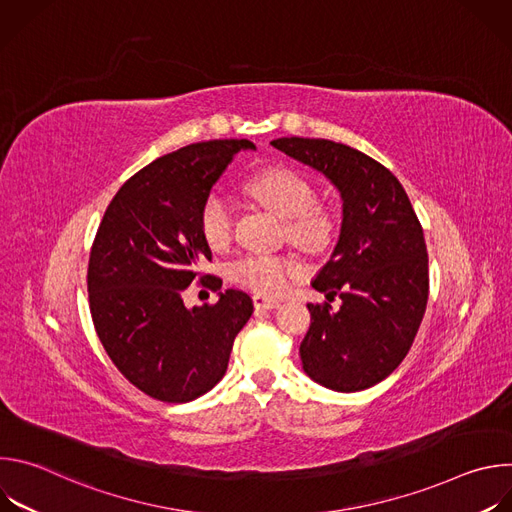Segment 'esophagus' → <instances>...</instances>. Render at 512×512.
<instances>
[{"mask_svg":"<svg viewBox=\"0 0 512 512\" xmlns=\"http://www.w3.org/2000/svg\"><path fill=\"white\" fill-rule=\"evenodd\" d=\"M253 304H255V308H259V310H275V308L281 306L279 300L269 298V296H261V294H255V296H253Z\"/></svg>","mask_w":512,"mask_h":512,"instance_id":"1","label":"esophagus"}]
</instances>
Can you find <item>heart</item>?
Here are the masks:
<instances>
[{
	"mask_svg": "<svg viewBox=\"0 0 512 512\" xmlns=\"http://www.w3.org/2000/svg\"><path fill=\"white\" fill-rule=\"evenodd\" d=\"M247 190L285 221V233L308 251H322L332 243L334 216L314 202L312 184L296 170L269 166L249 176ZM198 229L210 249H223L233 231V208L221 192H210L198 212ZM233 279L257 291L275 296L300 273V265L283 255H247L233 263Z\"/></svg>",
	"mask_w": 512,
	"mask_h": 512,
	"instance_id": "heart-1",
	"label": "heart"
}]
</instances>
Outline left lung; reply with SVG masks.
<instances>
[{"label":"left lung","instance_id":"obj_1","mask_svg":"<svg viewBox=\"0 0 512 512\" xmlns=\"http://www.w3.org/2000/svg\"><path fill=\"white\" fill-rule=\"evenodd\" d=\"M271 145L324 174L342 198L338 243L312 281L342 304H308L304 371L332 391L369 389L399 367L425 314L427 247L417 214L383 164L344 143L279 137Z\"/></svg>","mask_w":512,"mask_h":512}]
</instances>
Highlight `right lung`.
<instances>
[{"instance_id": "right-lung-1", "label": "right lung", "mask_w": 512, "mask_h": 512, "mask_svg": "<svg viewBox=\"0 0 512 512\" xmlns=\"http://www.w3.org/2000/svg\"><path fill=\"white\" fill-rule=\"evenodd\" d=\"M249 139L180 148L133 174L113 196L89 259V304L97 336L119 373L145 395L188 403L227 373L235 336L253 314L239 289L184 306V289L210 261L198 212L214 182ZM202 285L221 289L218 277Z\"/></svg>"}]
</instances>
